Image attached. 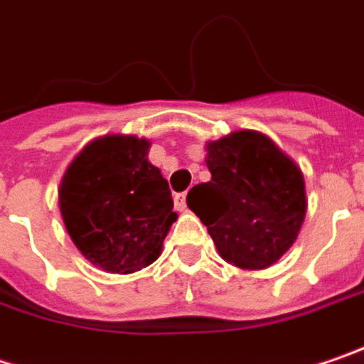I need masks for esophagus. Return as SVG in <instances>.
I'll list each match as a JSON object with an SVG mask.
<instances>
[{
    "instance_id": "1",
    "label": "esophagus",
    "mask_w": 364,
    "mask_h": 364,
    "mask_svg": "<svg viewBox=\"0 0 364 364\" xmlns=\"http://www.w3.org/2000/svg\"><path fill=\"white\" fill-rule=\"evenodd\" d=\"M173 202H175V208H177L179 212H185V210H187V196H185V193H175Z\"/></svg>"
}]
</instances>
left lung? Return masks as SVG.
Segmentation results:
<instances>
[{
  "mask_svg": "<svg viewBox=\"0 0 364 364\" xmlns=\"http://www.w3.org/2000/svg\"><path fill=\"white\" fill-rule=\"evenodd\" d=\"M208 183L187 193L189 210L200 216L220 257L241 269L276 264L305 220L303 173L259 132H232L208 141Z\"/></svg>",
  "mask_w": 364,
  "mask_h": 364,
  "instance_id": "left-lung-1",
  "label": "left lung"
}]
</instances>
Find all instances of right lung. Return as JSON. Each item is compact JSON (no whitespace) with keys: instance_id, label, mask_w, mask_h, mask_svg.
Masks as SVG:
<instances>
[{"instance_id":"add662e5","label":"right lung","mask_w":364,"mask_h":364,"mask_svg":"<svg viewBox=\"0 0 364 364\" xmlns=\"http://www.w3.org/2000/svg\"><path fill=\"white\" fill-rule=\"evenodd\" d=\"M150 141L105 136L90 141L59 185V210L74 245L95 266L132 274L159 259L177 220L161 168L148 162Z\"/></svg>"}]
</instances>
